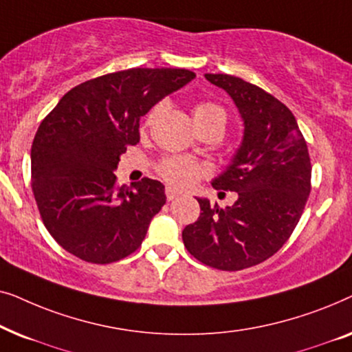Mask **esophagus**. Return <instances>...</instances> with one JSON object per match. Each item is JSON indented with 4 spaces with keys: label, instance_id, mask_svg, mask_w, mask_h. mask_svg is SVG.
Wrapping results in <instances>:
<instances>
[{
    "label": "esophagus",
    "instance_id": "34e87169",
    "mask_svg": "<svg viewBox=\"0 0 352 352\" xmlns=\"http://www.w3.org/2000/svg\"><path fill=\"white\" fill-rule=\"evenodd\" d=\"M177 197H179V194H177L175 189H171V187H166V200L168 201L175 200V199H177Z\"/></svg>",
    "mask_w": 352,
    "mask_h": 352
}]
</instances>
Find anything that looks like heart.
I'll return each instance as SVG.
<instances>
[{"mask_svg": "<svg viewBox=\"0 0 352 352\" xmlns=\"http://www.w3.org/2000/svg\"><path fill=\"white\" fill-rule=\"evenodd\" d=\"M160 110L162 105H155L148 113L147 123H151ZM192 117H194L197 128L211 123H219L223 126L226 124L224 109L218 104L210 102V100L195 104L194 109H192ZM158 173L168 184L176 187V189H190L200 177L206 175V166L189 157H166L158 165Z\"/></svg>", "mask_w": 352, "mask_h": 352, "instance_id": "b5f03b06", "label": "heart"}]
</instances>
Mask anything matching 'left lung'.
I'll return each instance as SVG.
<instances>
[{
  "label": "left lung",
  "mask_w": 352,
  "mask_h": 352,
  "mask_svg": "<svg viewBox=\"0 0 352 352\" xmlns=\"http://www.w3.org/2000/svg\"><path fill=\"white\" fill-rule=\"evenodd\" d=\"M205 78L223 88L243 120V139L214 189L237 192L232 206L197 199L200 216L182 240L192 256L221 271H242L283 247L311 192V158L290 109L256 85L226 74Z\"/></svg>",
  "instance_id": "left-lung-1"
}]
</instances>
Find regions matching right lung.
Returning a JSON list of instances; mask_svg holds the SVG:
<instances>
[{
	"instance_id": "1",
	"label": "right lung",
	"mask_w": 352,
	"mask_h": 352,
	"mask_svg": "<svg viewBox=\"0 0 352 352\" xmlns=\"http://www.w3.org/2000/svg\"><path fill=\"white\" fill-rule=\"evenodd\" d=\"M195 78L186 69H129L75 86L43 120L32 144V190L57 243L109 264L141 247L165 205V186H117L120 155L139 142V120Z\"/></svg>"
}]
</instances>
